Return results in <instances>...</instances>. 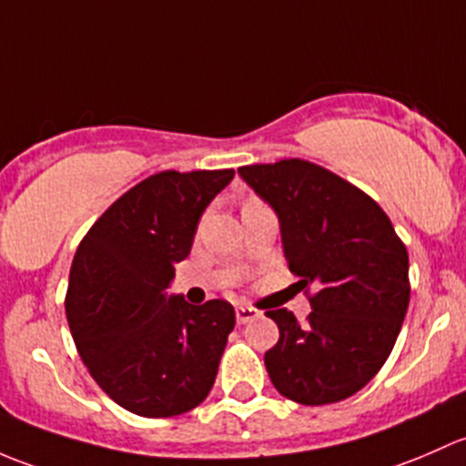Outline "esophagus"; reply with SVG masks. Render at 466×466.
Wrapping results in <instances>:
<instances>
[{
    "label": "esophagus",
    "mask_w": 466,
    "mask_h": 466,
    "mask_svg": "<svg viewBox=\"0 0 466 466\" xmlns=\"http://www.w3.org/2000/svg\"><path fill=\"white\" fill-rule=\"evenodd\" d=\"M258 316H260V311L253 309V307H247V305H238V307H235V319H238L239 325L251 323V320H256Z\"/></svg>",
    "instance_id": "1"
}]
</instances>
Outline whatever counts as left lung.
<instances>
[{"mask_svg":"<svg viewBox=\"0 0 466 466\" xmlns=\"http://www.w3.org/2000/svg\"><path fill=\"white\" fill-rule=\"evenodd\" d=\"M238 172L278 213L287 265L311 305L305 323L267 311L280 329L265 354L268 379L296 404L348 400L400 337L410 299L406 244L370 195L319 163L280 159Z\"/></svg>","mask_w":466,"mask_h":466,"instance_id":"1","label":"left lung"}]
</instances>
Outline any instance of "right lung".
<instances>
[{
	"label": "right lung",
	"instance_id": "obj_1",
	"mask_svg": "<svg viewBox=\"0 0 466 466\" xmlns=\"http://www.w3.org/2000/svg\"><path fill=\"white\" fill-rule=\"evenodd\" d=\"M235 170H163L94 222L71 262L66 320L89 375L118 406L175 417L208 397L235 328L227 300L167 296L198 222Z\"/></svg>",
	"mask_w": 466,
	"mask_h": 466
}]
</instances>
